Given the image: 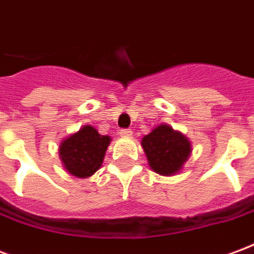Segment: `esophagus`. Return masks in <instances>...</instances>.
<instances>
[{
  "instance_id": "esophagus-1",
  "label": "esophagus",
  "mask_w": 254,
  "mask_h": 254,
  "mask_svg": "<svg viewBox=\"0 0 254 254\" xmlns=\"http://www.w3.org/2000/svg\"><path fill=\"white\" fill-rule=\"evenodd\" d=\"M118 134H120L121 137H130L133 134V132L130 129H121V130L118 132Z\"/></svg>"
}]
</instances>
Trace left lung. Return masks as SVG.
Returning <instances> with one entry per match:
<instances>
[{
    "label": "left lung",
    "mask_w": 254,
    "mask_h": 254,
    "mask_svg": "<svg viewBox=\"0 0 254 254\" xmlns=\"http://www.w3.org/2000/svg\"><path fill=\"white\" fill-rule=\"evenodd\" d=\"M141 147L151 170L159 176H176L191 154L190 140L184 133L162 124L141 138Z\"/></svg>",
    "instance_id": "left-lung-1"
}]
</instances>
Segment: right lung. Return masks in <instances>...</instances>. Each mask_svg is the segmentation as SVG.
Returning <instances> with one entry per match:
<instances>
[{
    "label": "right lung",
    "instance_id": "right-lung-1",
    "mask_svg": "<svg viewBox=\"0 0 254 254\" xmlns=\"http://www.w3.org/2000/svg\"><path fill=\"white\" fill-rule=\"evenodd\" d=\"M110 136H103L91 125H84L60 143L58 154L65 170L77 178H88L99 170Z\"/></svg>",
    "mask_w": 254,
    "mask_h": 254
}]
</instances>
